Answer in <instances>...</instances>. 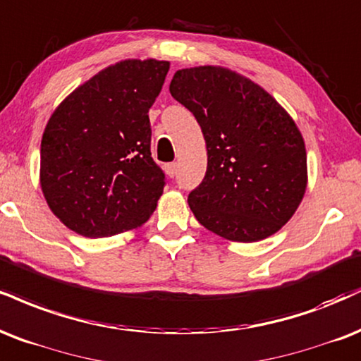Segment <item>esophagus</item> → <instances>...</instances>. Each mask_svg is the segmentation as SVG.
Segmentation results:
<instances>
[{"instance_id":"obj_1","label":"esophagus","mask_w":361,"mask_h":361,"mask_svg":"<svg viewBox=\"0 0 361 361\" xmlns=\"http://www.w3.org/2000/svg\"><path fill=\"white\" fill-rule=\"evenodd\" d=\"M164 171H166V175L169 178H175L176 176V171H178V164L176 163H168L164 164Z\"/></svg>"}]
</instances>
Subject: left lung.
I'll return each mask as SVG.
<instances>
[{
	"label": "left lung",
	"instance_id": "left-lung-1",
	"mask_svg": "<svg viewBox=\"0 0 361 361\" xmlns=\"http://www.w3.org/2000/svg\"><path fill=\"white\" fill-rule=\"evenodd\" d=\"M169 92L197 119L207 173L188 195L203 227L233 242H257L289 222L305 197V139L262 87L219 65L181 68Z\"/></svg>",
	"mask_w": 361,
	"mask_h": 361
}]
</instances>
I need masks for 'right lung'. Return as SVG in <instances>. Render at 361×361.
Instances as JSON below:
<instances>
[{"mask_svg": "<svg viewBox=\"0 0 361 361\" xmlns=\"http://www.w3.org/2000/svg\"><path fill=\"white\" fill-rule=\"evenodd\" d=\"M164 60H121L60 102L42 137L40 185L56 219L79 235L111 237L153 215L164 173L151 158L149 107Z\"/></svg>", "mask_w": 361, "mask_h": 361, "instance_id": "obj_1", "label": "right lung"}]
</instances>
